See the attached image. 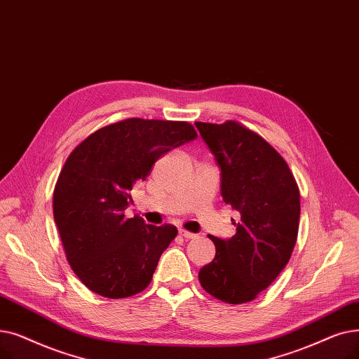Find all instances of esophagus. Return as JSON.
<instances>
[{
    "instance_id": "34e87169",
    "label": "esophagus",
    "mask_w": 359,
    "mask_h": 359,
    "mask_svg": "<svg viewBox=\"0 0 359 359\" xmlns=\"http://www.w3.org/2000/svg\"><path fill=\"white\" fill-rule=\"evenodd\" d=\"M180 235H181L182 238H185V240H194V238L197 236L196 233L189 232V231H185V229H180Z\"/></svg>"
}]
</instances>
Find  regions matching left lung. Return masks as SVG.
I'll use <instances>...</instances> for the list:
<instances>
[{
    "instance_id": "1",
    "label": "left lung",
    "mask_w": 359,
    "mask_h": 359,
    "mask_svg": "<svg viewBox=\"0 0 359 359\" xmlns=\"http://www.w3.org/2000/svg\"><path fill=\"white\" fill-rule=\"evenodd\" d=\"M220 168V194L241 219L229 240L209 235L213 262L200 269L204 291L228 304L252 301L271 285L294 251L299 190L285 159L236 121L196 123Z\"/></svg>"
}]
</instances>
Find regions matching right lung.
Masks as SVG:
<instances>
[{
	"label": "right lung",
	"instance_id": "obj_1",
	"mask_svg": "<svg viewBox=\"0 0 359 359\" xmlns=\"http://www.w3.org/2000/svg\"><path fill=\"white\" fill-rule=\"evenodd\" d=\"M194 139L185 121L128 118L95 131L70 153L54 190V219L68 263L92 292L118 299L147 287L178 231L127 219L124 210L151 165Z\"/></svg>",
	"mask_w": 359,
	"mask_h": 359
}]
</instances>
